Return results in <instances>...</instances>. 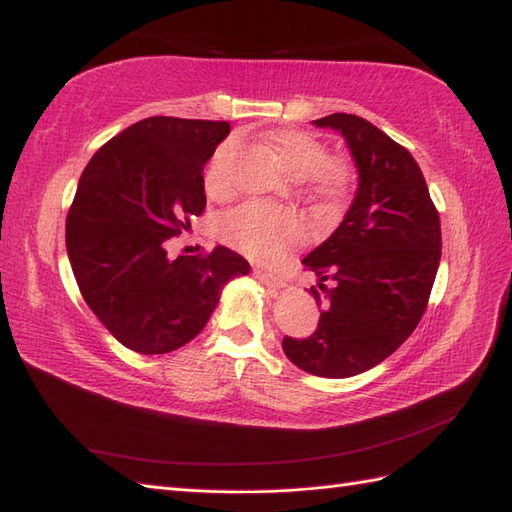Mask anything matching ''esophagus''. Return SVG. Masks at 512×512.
I'll return each mask as SVG.
<instances>
[{
  "instance_id": "1",
  "label": "esophagus",
  "mask_w": 512,
  "mask_h": 512,
  "mask_svg": "<svg viewBox=\"0 0 512 512\" xmlns=\"http://www.w3.org/2000/svg\"><path fill=\"white\" fill-rule=\"evenodd\" d=\"M253 275L262 281V284H266V286H270V288H284L286 286V281L281 279L279 275H273V273H268V270H264V268H253Z\"/></svg>"
}]
</instances>
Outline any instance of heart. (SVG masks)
<instances>
[{"instance_id":"obj_1","label":"heart","mask_w":512,"mask_h":512,"mask_svg":"<svg viewBox=\"0 0 512 512\" xmlns=\"http://www.w3.org/2000/svg\"><path fill=\"white\" fill-rule=\"evenodd\" d=\"M281 165L290 176L301 178L319 200L339 204L350 189V171L341 160L330 158L317 136L301 129H279L268 138ZM233 145L222 143L204 167V191L211 198L228 193V165ZM215 233L220 242L231 246L255 262H277L306 235L303 220L288 209H277L266 202H244L226 211L217 220Z\"/></svg>"}]
</instances>
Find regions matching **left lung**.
<instances>
[{
	"mask_svg": "<svg viewBox=\"0 0 512 512\" xmlns=\"http://www.w3.org/2000/svg\"><path fill=\"white\" fill-rule=\"evenodd\" d=\"M314 123L345 136L358 191L341 226L303 259L321 281L310 288L317 330L281 347L303 372L347 378L383 363L420 323L440 266V215L418 162L376 125L343 112Z\"/></svg>",
	"mask_w": 512,
	"mask_h": 512,
	"instance_id": "obj_1",
	"label": "left lung"
}]
</instances>
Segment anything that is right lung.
Listing matches in <instances>:
<instances>
[{"label":"right lung","mask_w":512,"mask_h":512,"mask_svg":"<svg viewBox=\"0 0 512 512\" xmlns=\"http://www.w3.org/2000/svg\"><path fill=\"white\" fill-rule=\"evenodd\" d=\"M231 125L151 116L96 151L65 220L72 273L90 310L138 354H167L202 332L226 281L250 264L226 246L167 255L206 206L202 171Z\"/></svg>","instance_id":"add662e5"}]
</instances>
